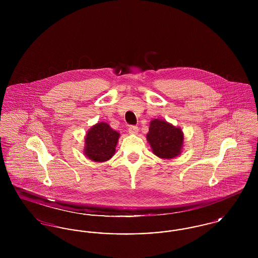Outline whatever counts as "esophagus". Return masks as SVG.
Segmentation results:
<instances>
[{
	"label": "esophagus",
	"mask_w": 258,
	"mask_h": 258,
	"mask_svg": "<svg viewBox=\"0 0 258 258\" xmlns=\"http://www.w3.org/2000/svg\"><path fill=\"white\" fill-rule=\"evenodd\" d=\"M128 133H130L131 135H136V134L138 133V127L135 126V125H131V126L128 127Z\"/></svg>",
	"instance_id": "34e87169"
}]
</instances>
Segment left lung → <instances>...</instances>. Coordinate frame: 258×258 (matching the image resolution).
Instances as JSON below:
<instances>
[{"label":"left lung","mask_w":258,"mask_h":258,"mask_svg":"<svg viewBox=\"0 0 258 258\" xmlns=\"http://www.w3.org/2000/svg\"><path fill=\"white\" fill-rule=\"evenodd\" d=\"M147 140L156 156L161 159H172L181 153L184 135L181 128L155 119L150 123Z\"/></svg>","instance_id":"left-lung-1"}]
</instances>
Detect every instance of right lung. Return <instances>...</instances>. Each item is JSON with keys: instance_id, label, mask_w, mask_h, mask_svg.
<instances>
[{"instance_id": "1", "label": "right lung", "mask_w": 258, "mask_h": 258, "mask_svg": "<svg viewBox=\"0 0 258 258\" xmlns=\"http://www.w3.org/2000/svg\"><path fill=\"white\" fill-rule=\"evenodd\" d=\"M120 135L108 123H98L91 127L85 138V155L94 161H106L115 154Z\"/></svg>"}]
</instances>
